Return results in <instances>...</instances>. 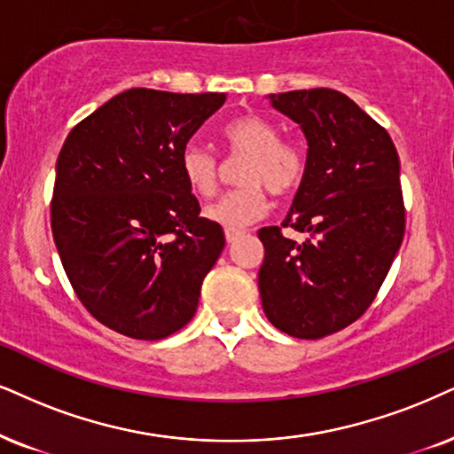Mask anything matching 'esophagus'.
Masks as SVG:
<instances>
[{"instance_id":"1","label":"esophagus","mask_w":454,"mask_h":454,"mask_svg":"<svg viewBox=\"0 0 454 454\" xmlns=\"http://www.w3.org/2000/svg\"><path fill=\"white\" fill-rule=\"evenodd\" d=\"M244 233L246 231H242V229H225V239L229 244H231V242H236L238 238H242Z\"/></svg>"}]
</instances>
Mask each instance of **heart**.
Returning a JSON list of instances; mask_svg holds the SVG:
<instances>
[{
	"label": "heart",
	"mask_w": 454,
	"mask_h": 454,
	"mask_svg": "<svg viewBox=\"0 0 454 454\" xmlns=\"http://www.w3.org/2000/svg\"><path fill=\"white\" fill-rule=\"evenodd\" d=\"M229 158H246L233 189L206 208V216L225 229H239L265 216L270 193L290 198L307 178V151L299 143L279 138V130L265 117L242 114L231 117L221 130ZM187 187L200 198H210L221 178V164L208 149L198 143L184 145L178 158Z\"/></svg>",
	"instance_id": "1"
}]
</instances>
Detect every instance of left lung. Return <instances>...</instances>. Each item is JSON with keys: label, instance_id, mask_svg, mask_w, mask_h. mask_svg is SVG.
<instances>
[{"label": "left lung", "instance_id": "left-lung-1", "mask_svg": "<svg viewBox=\"0 0 454 454\" xmlns=\"http://www.w3.org/2000/svg\"><path fill=\"white\" fill-rule=\"evenodd\" d=\"M303 128L307 178L282 226L262 227L259 290L265 316L296 339H322L371 307L406 229L398 151L387 130L330 88L271 94Z\"/></svg>", "mask_w": 454, "mask_h": 454}]
</instances>
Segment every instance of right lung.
I'll return each instance as SVG.
<instances>
[{
    "mask_svg": "<svg viewBox=\"0 0 454 454\" xmlns=\"http://www.w3.org/2000/svg\"><path fill=\"white\" fill-rule=\"evenodd\" d=\"M225 94L132 88L67 137L50 223L65 273L100 324L141 340L193 317L201 282L225 246L181 175L189 138Z\"/></svg>",
    "mask_w": 454,
    "mask_h": 454,
    "instance_id": "1",
    "label": "right lung"
}]
</instances>
